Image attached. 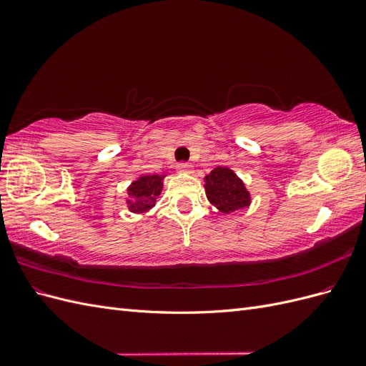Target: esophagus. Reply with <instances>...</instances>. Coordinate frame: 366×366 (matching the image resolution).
Segmentation results:
<instances>
[{"instance_id": "esophagus-1", "label": "esophagus", "mask_w": 366, "mask_h": 366, "mask_svg": "<svg viewBox=\"0 0 366 366\" xmlns=\"http://www.w3.org/2000/svg\"><path fill=\"white\" fill-rule=\"evenodd\" d=\"M177 171L179 172H184V174H191L194 171V166L191 163H186V162H180L177 164Z\"/></svg>"}]
</instances>
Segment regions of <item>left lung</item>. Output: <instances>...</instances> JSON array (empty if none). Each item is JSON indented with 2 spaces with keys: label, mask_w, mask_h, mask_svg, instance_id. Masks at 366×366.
I'll list each match as a JSON object with an SVG mask.
<instances>
[{
  "label": "left lung",
  "mask_w": 366,
  "mask_h": 366,
  "mask_svg": "<svg viewBox=\"0 0 366 366\" xmlns=\"http://www.w3.org/2000/svg\"><path fill=\"white\" fill-rule=\"evenodd\" d=\"M207 200L223 214H234L250 204V195L234 171L215 168L204 177Z\"/></svg>",
  "instance_id": "1"
}]
</instances>
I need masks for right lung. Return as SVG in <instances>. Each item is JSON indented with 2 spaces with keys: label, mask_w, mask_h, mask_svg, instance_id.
<instances>
[{
  "label": "right lung",
  "mask_w": 366,
  "mask_h": 366,
  "mask_svg": "<svg viewBox=\"0 0 366 366\" xmlns=\"http://www.w3.org/2000/svg\"><path fill=\"white\" fill-rule=\"evenodd\" d=\"M163 179L164 175H142L137 182L128 187V207L131 212H147L156 204L163 187Z\"/></svg>",
  "instance_id": "obj_1"
}]
</instances>
